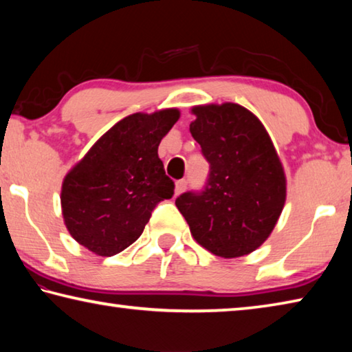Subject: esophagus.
Returning <instances> with one entry per match:
<instances>
[{"instance_id":"34e87169","label":"esophagus","mask_w":352,"mask_h":352,"mask_svg":"<svg viewBox=\"0 0 352 352\" xmlns=\"http://www.w3.org/2000/svg\"><path fill=\"white\" fill-rule=\"evenodd\" d=\"M188 188V182L186 180H178L175 183V195H180L182 192H184V189Z\"/></svg>"}]
</instances>
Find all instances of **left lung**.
Masks as SVG:
<instances>
[{
    "label": "left lung",
    "mask_w": 352,
    "mask_h": 352,
    "mask_svg": "<svg viewBox=\"0 0 352 352\" xmlns=\"http://www.w3.org/2000/svg\"><path fill=\"white\" fill-rule=\"evenodd\" d=\"M189 132L210 163L204 189L177 197L194 239L212 254L239 258L261 247L285 201V177L267 130L237 104L194 107Z\"/></svg>",
    "instance_id": "8db88e82"
}]
</instances>
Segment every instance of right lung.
Returning <instances> with one entry per match:
<instances>
[{
  "instance_id": "right-lung-1",
  "label": "right lung",
  "mask_w": 352,
  "mask_h": 352,
  "mask_svg": "<svg viewBox=\"0 0 352 352\" xmlns=\"http://www.w3.org/2000/svg\"><path fill=\"white\" fill-rule=\"evenodd\" d=\"M178 118L175 109L133 113L100 136L68 172L62 212L80 245L99 256L118 254L141 236L155 206L174 195L158 146Z\"/></svg>"
}]
</instances>
